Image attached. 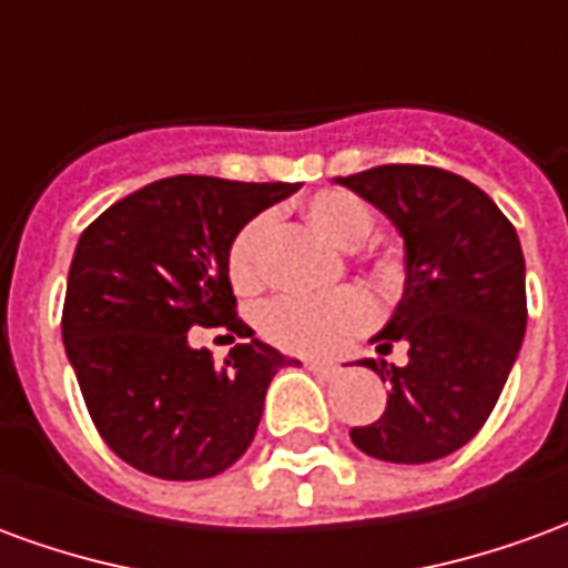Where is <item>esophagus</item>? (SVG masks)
<instances>
[{
	"label": "esophagus",
	"instance_id": "34e87169",
	"mask_svg": "<svg viewBox=\"0 0 568 568\" xmlns=\"http://www.w3.org/2000/svg\"><path fill=\"white\" fill-rule=\"evenodd\" d=\"M304 362V368L313 371L316 377H322V381H334L337 374H341V368L337 365H325V362H316V358H301Z\"/></svg>",
	"mask_w": 568,
	"mask_h": 568
}]
</instances>
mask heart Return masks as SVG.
Masks as SVG:
<instances>
[{"mask_svg":"<svg viewBox=\"0 0 568 568\" xmlns=\"http://www.w3.org/2000/svg\"><path fill=\"white\" fill-rule=\"evenodd\" d=\"M307 219L332 243L344 248L358 246L374 227V215L349 191L325 187L307 203ZM264 234L267 222L252 219L240 227L227 248V273L236 292H255L264 283ZM377 316L374 301L358 288H344L334 295H280L271 297L255 316V325L264 341H271L288 353L325 356L337 353L356 334L371 328Z\"/></svg>","mask_w":568,"mask_h":568,"instance_id":"obj_1","label":"heart"}]
</instances>
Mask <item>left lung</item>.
<instances>
[{"label": "left lung", "instance_id": "8db88e82", "mask_svg": "<svg viewBox=\"0 0 568 568\" xmlns=\"http://www.w3.org/2000/svg\"><path fill=\"white\" fill-rule=\"evenodd\" d=\"M405 236V297L374 341H405L407 365L365 358L389 383L386 410L349 428L383 463H435L475 438L499 402L526 332L524 252L514 224L468 179L386 163L337 179Z\"/></svg>", "mask_w": 568, "mask_h": 568}]
</instances>
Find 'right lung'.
<instances>
[{
    "instance_id": "1",
    "label": "right lung",
    "mask_w": 568,
    "mask_h": 568,
    "mask_svg": "<svg viewBox=\"0 0 568 568\" xmlns=\"http://www.w3.org/2000/svg\"><path fill=\"white\" fill-rule=\"evenodd\" d=\"M285 182L170 175L93 219L69 267L63 344L109 450L161 480H203L246 453L273 374L297 365L236 316L227 248ZM243 336L222 366L191 327Z\"/></svg>"
}]
</instances>
